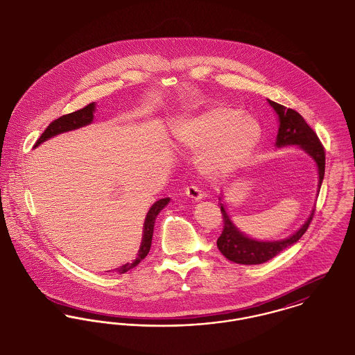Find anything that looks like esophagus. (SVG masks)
Returning <instances> with one entry per match:
<instances>
[{
    "label": "esophagus",
    "mask_w": 355,
    "mask_h": 355,
    "mask_svg": "<svg viewBox=\"0 0 355 355\" xmlns=\"http://www.w3.org/2000/svg\"><path fill=\"white\" fill-rule=\"evenodd\" d=\"M185 194H187L188 197H191V200H194V201L201 200L202 196H204L202 191H201L198 187H196V185L187 187V188H185Z\"/></svg>",
    "instance_id": "1"
}]
</instances>
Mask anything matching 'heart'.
Returning <instances> with one entry per match:
<instances>
[{
  "mask_svg": "<svg viewBox=\"0 0 355 355\" xmlns=\"http://www.w3.org/2000/svg\"><path fill=\"white\" fill-rule=\"evenodd\" d=\"M242 110L216 105L184 120L177 141L188 148H205L202 164L211 174H228L250 159L261 140V127Z\"/></svg>",
  "mask_w": 355,
  "mask_h": 355,
  "instance_id": "obj_1",
  "label": "heart"
}]
</instances>
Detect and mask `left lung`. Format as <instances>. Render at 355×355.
I'll list each match as a JSON object with an SVG mask.
<instances>
[{"label": "left lung", "instance_id": "1", "mask_svg": "<svg viewBox=\"0 0 355 355\" xmlns=\"http://www.w3.org/2000/svg\"><path fill=\"white\" fill-rule=\"evenodd\" d=\"M269 104L273 107L279 119V128L275 144L278 147L297 144L302 150H305L318 164L319 171V189L322 187L324 178V168H326V153L320 139L316 132L305 123L299 112L291 108H286L281 104H277L269 100ZM221 216H223V231L218 236V247L220 252L230 261L242 265H259L268 262L282 250L296 243L301 236L308 230L315 209L312 211L311 216L304 223L300 230L289 236L288 239L278 241V242H258L252 241L245 236L228 218L224 207L221 205Z\"/></svg>", "mask_w": 355, "mask_h": 355}]
</instances>
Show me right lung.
<instances>
[{
    "label": "right lung",
    "mask_w": 355,
    "mask_h": 355,
    "mask_svg": "<svg viewBox=\"0 0 355 355\" xmlns=\"http://www.w3.org/2000/svg\"><path fill=\"white\" fill-rule=\"evenodd\" d=\"M93 113H94V103L87 104L86 107H83L81 110H76L73 113H67L63 114L60 117H58L54 121H51L49 124V127L44 130V132L40 135V137L36 140L35 147L39 146L40 143H43L44 140L50 139V137H55L58 134L62 132H67L76 128L83 127L86 124H90L93 120ZM170 201V198H161L158 200L148 211L147 216H146V221H144V228H143V239H141V245L137 254V258L132 262V263H125L121 268L117 269L119 273H125L128 270H131L132 268H135L137 263L146 258V255L150 251L151 247V241H153V232H154V224H155V218L158 216V214L164 209V207L167 205V202Z\"/></svg>",
    "instance_id": "1"
}]
</instances>
